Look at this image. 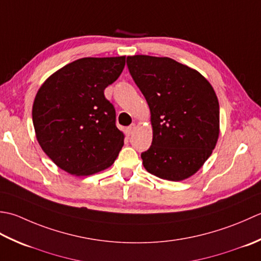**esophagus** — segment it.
<instances>
[{
	"mask_svg": "<svg viewBox=\"0 0 261 261\" xmlns=\"http://www.w3.org/2000/svg\"><path fill=\"white\" fill-rule=\"evenodd\" d=\"M135 129H136V125H135V124H133V125H130V126L128 127V128H127V133H128L129 135H132L133 133L135 132Z\"/></svg>",
	"mask_w": 261,
	"mask_h": 261,
	"instance_id": "esophagus-1",
	"label": "esophagus"
}]
</instances>
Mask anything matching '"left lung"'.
Returning a JSON list of instances; mask_svg holds the SVG:
<instances>
[{
	"instance_id": "obj_1",
	"label": "left lung",
	"mask_w": 261,
	"mask_h": 261,
	"mask_svg": "<svg viewBox=\"0 0 261 261\" xmlns=\"http://www.w3.org/2000/svg\"><path fill=\"white\" fill-rule=\"evenodd\" d=\"M127 65L151 113L153 140L141 155L143 166L170 181L191 177L220 136V106L212 84L169 57L127 56Z\"/></svg>"
}]
</instances>
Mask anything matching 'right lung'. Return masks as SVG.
<instances>
[{
    "label": "right lung",
    "mask_w": 261,
    "mask_h": 261,
    "mask_svg": "<svg viewBox=\"0 0 261 261\" xmlns=\"http://www.w3.org/2000/svg\"><path fill=\"white\" fill-rule=\"evenodd\" d=\"M125 56L84 57L46 80L34 100L36 138L47 156L81 177L108 169L124 145L114 106L103 91L125 67Z\"/></svg>",
    "instance_id": "obj_1"
}]
</instances>
